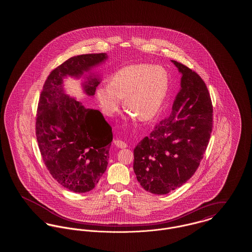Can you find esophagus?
<instances>
[{
    "label": "esophagus",
    "instance_id": "esophagus-1",
    "mask_svg": "<svg viewBox=\"0 0 252 252\" xmlns=\"http://www.w3.org/2000/svg\"><path fill=\"white\" fill-rule=\"evenodd\" d=\"M113 143L117 147H120V148H126L127 147V144H126L125 142L121 141V140H114Z\"/></svg>",
    "mask_w": 252,
    "mask_h": 252
}]
</instances>
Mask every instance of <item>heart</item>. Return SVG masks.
I'll return each instance as SVG.
<instances>
[{
    "mask_svg": "<svg viewBox=\"0 0 252 252\" xmlns=\"http://www.w3.org/2000/svg\"><path fill=\"white\" fill-rule=\"evenodd\" d=\"M169 75L164 68L137 64L115 72L110 83L101 85L96 96L103 112L112 116L126 98V108L142 122L154 119L162 107L169 91Z\"/></svg>",
    "mask_w": 252,
    "mask_h": 252,
    "instance_id": "obj_1",
    "label": "heart"
}]
</instances>
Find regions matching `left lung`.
Wrapping results in <instances>:
<instances>
[{
    "mask_svg": "<svg viewBox=\"0 0 252 252\" xmlns=\"http://www.w3.org/2000/svg\"><path fill=\"white\" fill-rule=\"evenodd\" d=\"M171 113L134 149L133 169L145 191L166 194L190 180L199 166L213 130V104L203 79L187 66Z\"/></svg>",
    "mask_w": 252,
    "mask_h": 252,
    "instance_id": "obj_1",
    "label": "left lung"
}]
</instances>
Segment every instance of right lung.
I'll list each match as a JSON object with an SVG mask.
<instances>
[{
  "label": "right lung",
  "mask_w": 252,
  "mask_h": 252,
  "mask_svg": "<svg viewBox=\"0 0 252 252\" xmlns=\"http://www.w3.org/2000/svg\"><path fill=\"white\" fill-rule=\"evenodd\" d=\"M107 54L72 57L54 69L43 85L37 105L36 136L45 166L64 188L86 192L95 187L108 166L112 128L103 114L88 108L63 91V78L80 77L107 60ZM99 78L84 85L85 93L94 95Z\"/></svg>",
  "instance_id": "obj_1"
}]
</instances>
